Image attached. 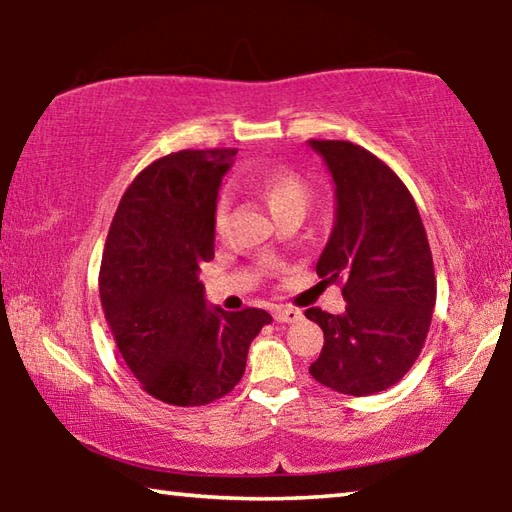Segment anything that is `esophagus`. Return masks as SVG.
<instances>
[{
	"mask_svg": "<svg viewBox=\"0 0 512 512\" xmlns=\"http://www.w3.org/2000/svg\"><path fill=\"white\" fill-rule=\"evenodd\" d=\"M273 316H275L277 323H298V320L302 318V311L280 305V307L273 309Z\"/></svg>",
	"mask_w": 512,
	"mask_h": 512,
	"instance_id": "1",
	"label": "esophagus"
}]
</instances>
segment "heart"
<instances>
[{
    "mask_svg": "<svg viewBox=\"0 0 512 512\" xmlns=\"http://www.w3.org/2000/svg\"><path fill=\"white\" fill-rule=\"evenodd\" d=\"M248 187L259 201H262L275 219L289 212H305L311 198L309 180L300 171L287 167V164H275L264 171H257L248 178ZM225 221L223 207L216 212V228H221Z\"/></svg>",
    "mask_w": 512,
    "mask_h": 512,
    "instance_id": "b5f03b06",
    "label": "heart"
}]
</instances>
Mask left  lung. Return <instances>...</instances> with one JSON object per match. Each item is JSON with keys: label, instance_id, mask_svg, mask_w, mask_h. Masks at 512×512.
<instances>
[{"label": "left lung", "instance_id": "obj_1", "mask_svg": "<svg viewBox=\"0 0 512 512\" xmlns=\"http://www.w3.org/2000/svg\"><path fill=\"white\" fill-rule=\"evenodd\" d=\"M336 185L332 237L318 277L341 284L345 314L311 307L325 334L309 372L343 395H372L397 384L427 339L436 275L418 205L400 176L359 144L309 140Z\"/></svg>", "mask_w": 512, "mask_h": 512}]
</instances>
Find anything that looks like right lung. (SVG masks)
I'll return each instance as SVG.
<instances>
[{"mask_svg":"<svg viewBox=\"0 0 512 512\" xmlns=\"http://www.w3.org/2000/svg\"><path fill=\"white\" fill-rule=\"evenodd\" d=\"M237 149L178 151L151 162L121 196L101 257L99 293L126 366L155 400L205 406L228 395L264 309L205 307L198 271L214 259L221 178Z\"/></svg>","mask_w":512,"mask_h":512,"instance_id":"obj_1","label":"right lung"}]
</instances>
